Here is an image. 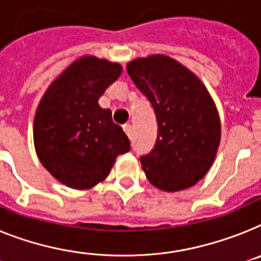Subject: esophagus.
<instances>
[{"mask_svg":"<svg viewBox=\"0 0 261 261\" xmlns=\"http://www.w3.org/2000/svg\"><path fill=\"white\" fill-rule=\"evenodd\" d=\"M123 131L126 133V135L128 138H131V134H133V126L130 123H126L123 126Z\"/></svg>","mask_w":261,"mask_h":261,"instance_id":"obj_1","label":"esophagus"}]
</instances>
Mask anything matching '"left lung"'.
<instances>
[{
  "label": "left lung",
  "instance_id": "1",
  "mask_svg": "<svg viewBox=\"0 0 261 261\" xmlns=\"http://www.w3.org/2000/svg\"><path fill=\"white\" fill-rule=\"evenodd\" d=\"M127 73L156 115L155 146L141 156L148 181L167 192L192 187L208 172L220 144L211 94L191 70L164 54L130 61Z\"/></svg>",
  "mask_w": 261,
  "mask_h": 261
}]
</instances>
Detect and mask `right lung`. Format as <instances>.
<instances>
[{
	"label": "right lung",
	"instance_id": "1",
	"mask_svg": "<svg viewBox=\"0 0 261 261\" xmlns=\"http://www.w3.org/2000/svg\"><path fill=\"white\" fill-rule=\"evenodd\" d=\"M120 73L119 63L80 57L39 100L33 124L37 156L67 187H94L110 174L118 155L130 150V141L113 122L111 111L98 103Z\"/></svg>",
	"mask_w": 261,
	"mask_h": 261
}]
</instances>
